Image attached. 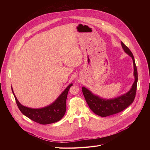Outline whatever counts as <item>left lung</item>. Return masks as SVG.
Returning a JSON list of instances; mask_svg holds the SVG:
<instances>
[{"label":"left lung","mask_w":150,"mask_h":150,"mask_svg":"<svg viewBox=\"0 0 150 150\" xmlns=\"http://www.w3.org/2000/svg\"><path fill=\"white\" fill-rule=\"evenodd\" d=\"M121 45L125 52L131 56L133 60L135 81L131 90L126 94L116 98L104 99L98 96L94 95L85 87H82L83 96L89 108L95 114L101 117L113 115L123 111L133 103L135 97L138 82V72L134 57L129 49L125 46L123 42H121Z\"/></svg>","instance_id":"1"}]
</instances>
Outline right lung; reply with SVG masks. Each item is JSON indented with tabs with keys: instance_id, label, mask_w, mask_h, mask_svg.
Returning a JSON list of instances; mask_svg holds the SVG:
<instances>
[{
	"instance_id": "obj_1",
	"label": "right lung",
	"mask_w": 150,
	"mask_h": 150,
	"mask_svg": "<svg viewBox=\"0 0 150 150\" xmlns=\"http://www.w3.org/2000/svg\"><path fill=\"white\" fill-rule=\"evenodd\" d=\"M72 83L69 84L59 97L51 104L40 109H32L21 104L16 97L12 87V91L19 110L31 120L42 125H47L59 121L65 115L68 93Z\"/></svg>"
}]
</instances>
